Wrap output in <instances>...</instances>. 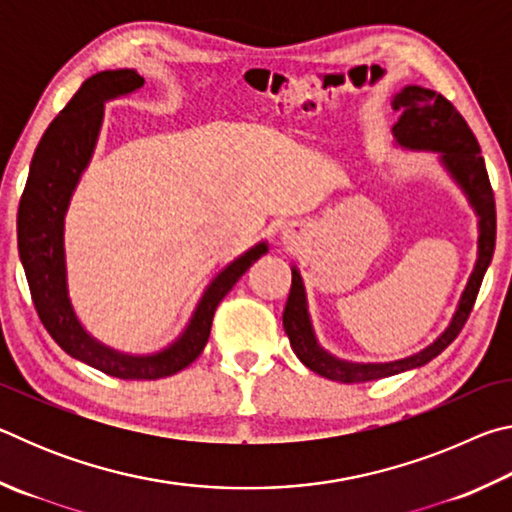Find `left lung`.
Segmentation results:
<instances>
[{
	"mask_svg": "<svg viewBox=\"0 0 512 512\" xmlns=\"http://www.w3.org/2000/svg\"><path fill=\"white\" fill-rule=\"evenodd\" d=\"M393 108L400 112V119L393 126L397 142L409 149H431L443 153L445 167L452 171L458 185L470 196V203L479 214L481 237H479V259H476L474 273L467 282L465 293L458 305L452 325L445 329L440 339L429 345L427 350L413 354L409 359L393 361V363H345L327 354L314 339L311 332L305 289H302L300 273L293 268L291 273V293L284 307L282 323L287 332L291 348L296 357L305 363L316 375L341 381V384H361V381H375L397 375V372L420 368L438 357L458 334L470 318V311L479 296L483 275L488 271L495 253L497 239V210H495V194L485 169L481 146L476 142L472 128L467 126L461 112L454 108V103L445 99L443 94L420 88V85H409L400 94H395Z\"/></svg>",
	"mask_w": 512,
	"mask_h": 512,
	"instance_id": "left-lung-1",
	"label": "left lung"
}]
</instances>
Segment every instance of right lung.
Masks as SVG:
<instances>
[{"mask_svg":"<svg viewBox=\"0 0 512 512\" xmlns=\"http://www.w3.org/2000/svg\"><path fill=\"white\" fill-rule=\"evenodd\" d=\"M142 85L144 79L135 69L99 72L85 81L42 135L17 207V250L42 325L69 357L119 379H162L187 368L210 339L212 318L219 302L266 253V244H259L225 268L205 291L183 339L153 357H126L108 350L81 327L69 305L65 284V210L97 142L103 101L133 92Z\"/></svg>","mask_w":512,"mask_h":512,"instance_id":"obj_1","label":"right lung"}]
</instances>
